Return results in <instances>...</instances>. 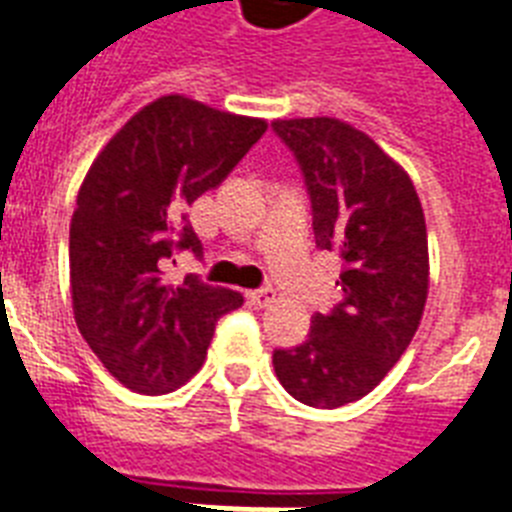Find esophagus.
Masks as SVG:
<instances>
[{"instance_id": "1", "label": "esophagus", "mask_w": 512, "mask_h": 512, "mask_svg": "<svg viewBox=\"0 0 512 512\" xmlns=\"http://www.w3.org/2000/svg\"><path fill=\"white\" fill-rule=\"evenodd\" d=\"M275 298H277V290L272 288V285H264V288L251 290V293H248V301H251V304L256 306V309H264V306L272 304Z\"/></svg>"}]
</instances>
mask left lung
I'll return each mask as SVG.
<instances>
[{
	"label": "left lung",
	"mask_w": 512,
	"mask_h": 512,
	"mask_svg": "<svg viewBox=\"0 0 512 512\" xmlns=\"http://www.w3.org/2000/svg\"><path fill=\"white\" fill-rule=\"evenodd\" d=\"M312 200L314 243L335 251L343 298L314 314L293 349H275L277 380L293 399L335 410L367 396L399 362L428 296V235L407 171L365 132L338 118L275 121Z\"/></svg>",
	"instance_id": "1"
}]
</instances>
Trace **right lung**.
I'll return each instance as SVG.
<instances>
[{
  "label": "right lung",
  "mask_w": 512,
  "mask_h": 512,
  "mask_svg": "<svg viewBox=\"0 0 512 512\" xmlns=\"http://www.w3.org/2000/svg\"><path fill=\"white\" fill-rule=\"evenodd\" d=\"M261 118L169 94L126 121L92 163L71 219L73 314L84 341L137 394H169L195 375L235 290L198 275L163 280L174 253L203 256L185 208L227 179L261 140Z\"/></svg>",
  "instance_id": "right-lung-1"
}]
</instances>
